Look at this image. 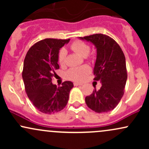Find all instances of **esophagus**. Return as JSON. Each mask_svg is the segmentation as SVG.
Wrapping results in <instances>:
<instances>
[{"mask_svg":"<svg viewBox=\"0 0 149 149\" xmlns=\"http://www.w3.org/2000/svg\"><path fill=\"white\" fill-rule=\"evenodd\" d=\"M73 85H74L75 86H81V85H83V84H82V83H76V82H75V83H73Z\"/></svg>","mask_w":149,"mask_h":149,"instance_id":"34e87169","label":"esophagus"}]
</instances>
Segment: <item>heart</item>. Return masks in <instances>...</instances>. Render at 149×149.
<instances>
[{"instance_id":"1","label":"heart","mask_w":149,"mask_h":149,"mask_svg":"<svg viewBox=\"0 0 149 149\" xmlns=\"http://www.w3.org/2000/svg\"><path fill=\"white\" fill-rule=\"evenodd\" d=\"M71 48L75 52H78L83 57L88 55L90 51V47L86 42L82 40H75L71 42L70 45ZM67 52L64 48L59 49L58 53V62L61 66H64L66 64ZM90 72V68L87 65L80 66V67L71 68L66 72V76L69 79L73 81H81L85 78V76Z\"/></svg>"}]
</instances>
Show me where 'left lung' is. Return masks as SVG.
I'll use <instances>...</instances> for the list:
<instances>
[{
	"mask_svg": "<svg viewBox=\"0 0 149 149\" xmlns=\"http://www.w3.org/2000/svg\"><path fill=\"white\" fill-rule=\"evenodd\" d=\"M80 39L92 42L97 48L94 80L102 87L85 97L87 106L97 113H107L115 109L124 95L127 78L125 57L120 45L112 38L96 33Z\"/></svg>",
	"mask_w": 149,
	"mask_h": 149,
	"instance_id": "8db88e82",
	"label": "left lung"
}]
</instances>
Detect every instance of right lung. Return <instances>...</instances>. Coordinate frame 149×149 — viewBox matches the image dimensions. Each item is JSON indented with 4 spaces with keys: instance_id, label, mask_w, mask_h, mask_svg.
Wrapping results in <instances>:
<instances>
[{
    "instance_id": "obj_1",
    "label": "right lung",
    "mask_w": 149,
    "mask_h": 149,
    "mask_svg": "<svg viewBox=\"0 0 149 149\" xmlns=\"http://www.w3.org/2000/svg\"><path fill=\"white\" fill-rule=\"evenodd\" d=\"M69 40L45 38L36 42L26 54L22 71L26 93L34 107L43 113L60 111L69 100L72 82L65 81L57 87L52 83V78L56 74L54 71L59 69V49Z\"/></svg>"
}]
</instances>
